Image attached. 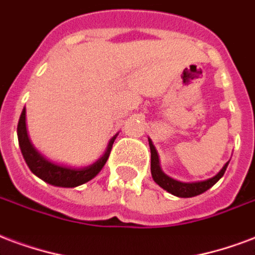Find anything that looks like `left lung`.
Returning a JSON list of instances; mask_svg holds the SVG:
<instances>
[{
    "label": "left lung",
    "instance_id": "obj_1",
    "mask_svg": "<svg viewBox=\"0 0 255 255\" xmlns=\"http://www.w3.org/2000/svg\"><path fill=\"white\" fill-rule=\"evenodd\" d=\"M149 146H150V154H152V158H150V171H152L153 180L161 188H164L165 191L172 193V195H175V196H179V198H192V196H198L200 193L206 192L207 189H210L212 185L215 184L218 180L221 179L222 176L225 175L226 168H227L230 162H226V165L222 168V171L216 176L211 177V179L204 180V181H198V183H181V181H177V180L166 176L161 171V168L158 165V156H157L156 148L153 146L150 139H149Z\"/></svg>",
    "mask_w": 255,
    "mask_h": 255
}]
</instances>
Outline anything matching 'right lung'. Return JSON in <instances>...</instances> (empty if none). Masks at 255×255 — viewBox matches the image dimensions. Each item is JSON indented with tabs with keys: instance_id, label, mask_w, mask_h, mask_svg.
Instances as JSON below:
<instances>
[{
	"instance_id": "1",
	"label": "right lung",
	"mask_w": 255,
	"mask_h": 255,
	"mask_svg": "<svg viewBox=\"0 0 255 255\" xmlns=\"http://www.w3.org/2000/svg\"><path fill=\"white\" fill-rule=\"evenodd\" d=\"M17 134H18L21 153H22L24 160H25L26 165L29 166L30 171L48 184L55 185V187H64V188H74L80 184H84L98 175L110 156L113 143L116 139V137L110 139L106 153L99 158L98 161L94 162L93 165L87 166V168H70V166L57 165V164L48 161L32 146L28 134H26L25 109L22 110L20 116V121L17 125Z\"/></svg>"
}]
</instances>
